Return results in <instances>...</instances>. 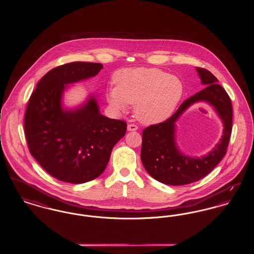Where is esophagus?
I'll return each mask as SVG.
<instances>
[{"label":"esophagus","instance_id":"obj_1","mask_svg":"<svg viewBox=\"0 0 254 254\" xmlns=\"http://www.w3.org/2000/svg\"><path fill=\"white\" fill-rule=\"evenodd\" d=\"M137 129H138V127H137L136 125L130 124V125L127 126V130H128V131H136Z\"/></svg>","mask_w":254,"mask_h":254}]
</instances>
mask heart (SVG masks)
<instances>
[{
	"instance_id": "1",
	"label": "heart",
	"mask_w": 254,
	"mask_h": 254,
	"mask_svg": "<svg viewBox=\"0 0 254 254\" xmlns=\"http://www.w3.org/2000/svg\"><path fill=\"white\" fill-rule=\"evenodd\" d=\"M116 86L107 93L109 105L119 112L135 106L139 121L153 125L166 121L181 101L184 85L181 80L159 68H125L115 74Z\"/></svg>"
}]
</instances>
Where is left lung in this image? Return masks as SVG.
<instances>
[{
  "instance_id": "8db88e82",
  "label": "left lung",
  "mask_w": 254,
  "mask_h": 254,
  "mask_svg": "<svg viewBox=\"0 0 254 254\" xmlns=\"http://www.w3.org/2000/svg\"><path fill=\"white\" fill-rule=\"evenodd\" d=\"M205 88L187 99L168 120L147 127L143 131L141 160L147 173L169 186L197 182L214 169L227 153L232 128V107L226 90L217 78L205 68L196 67ZM204 101L211 105L223 123V135L217 145L201 158L186 156L176 142V122L194 103Z\"/></svg>"
}]
</instances>
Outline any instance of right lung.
Returning a JSON list of instances; mask_svg holds the SVG:
<instances>
[{"label": "right lung", "mask_w": 254, "mask_h": 254, "mask_svg": "<svg viewBox=\"0 0 254 254\" xmlns=\"http://www.w3.org/2000/svg\"><path fill=\"white\" fill-rule=\"evenodd\" d=\"M102 68V64L85 62L57 66L40 80L28 101L24 132L29 151L60 181L83 184L96 179L126 134V122L104 116L93 94L78 107L64 106L68 85L96 76Z\"/></svg>", "instance_id": "obj_1"}]
</instances>
